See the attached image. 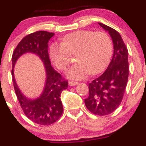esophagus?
<instances>
[{
    "label": "esophagus",
    "instance_id": "34e87169",
    "mask_svg": "<svg viewBox=\"0 0 146 146\" xmlns=\"http://www.w3.org/2000/svg\"><path fill=\"white\" fill-rule=\"evenodd\" d=\"M78 84V82H75V81H69L68 85L70 86H75L77 85Z\"/></svg>",
    "mask_w": 146,
    "mask_h": 146
}]
</instances>
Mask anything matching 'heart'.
<instances>
[{
	"mask_svg": "<svg viewBox=\"0 0 146 146\" xmlns=\"http://www.w3.org/2000/svg\"><path fill=\"white\" fill-rule=\"evenodd\" d=\"M112 53L113 42L106 33L87 30L67 34L61 44H52L49 52L52 62L60 70H66L70 62V55L76 54L77 63L66 73L67 77L73 80L100 73L109 64Z\"/></svg>",
	"mask_w": 146,
	"mask_h": 146,
	"instance_id": "b5f03b06",
	"label": "heart"
}]
</instances>
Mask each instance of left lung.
Listing matches in <instances>:
<instances>
[{"label": "left lung", "instance_id": "1", "mask_svg": "<svg viewBox=\"0 0 146 146\" xmlns=\"http://www.w3.org/2000/svg\"><path fill=\"white\" fill-rule=\"evenodd\" d=\"M99 24L110 34L114 51L105 72L89 84V96L85 104L93 114L107 115L117 109L125 94L129 76L128 50L117 31Z\"/></svg>", "mask_w": 146, "mask_h": 146}]
</instances>
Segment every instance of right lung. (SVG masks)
<instances>
[{"label":"right lung","mask_w":146,"mask_h":146,"mask_svg":"<svg viewBox=\"0 0 146 146\" xmlns=\"http://www.w3.org/2000/svg\"><path fill=\"white\" fill-rule=\"evenodd\" d=\"M54 33L39 31L24 37L12 54V76L14 88L24 114L32 122L41 125H50L60 118L63 106L60 96L68 87V81L51 66L48 54V42ZM26 53H35L45 66L46 80L44 91L39 98L31 100L24 95L16 85L13 76V67L17 59Z\"/></svg>","instance_id":"right-lung-1"}]
</instances>
